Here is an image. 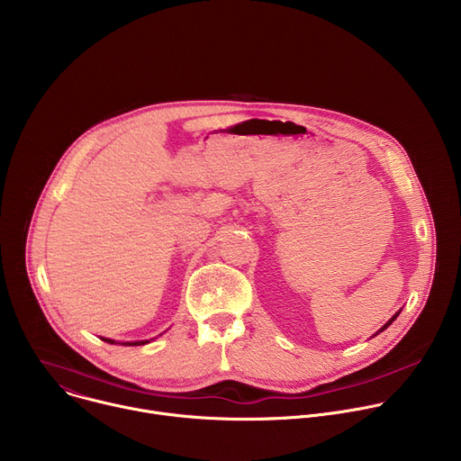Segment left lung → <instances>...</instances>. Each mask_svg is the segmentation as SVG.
<instances>
[{
    "label": "left lung",
    "instance_id": "8db88e82",
    "mask_svg": "<svg viewBox=\"0 0 461 461\" xmlns=\"http://www.w3.org/2000/svg\"><path fill=\"white\" fill-rule=\"evenodd\" d=\"M398 315H400V312H398V313H396V315H393V317H392V319H390V321H388V322H386V324H384V326H383V328H381V330H379V332H383V330H384V328H386V326H390V324H392V321H393V319H396V317H398Z\"/></svg>",
    "mask_w": 461,
    "mask_h": 461
}]
</instances>
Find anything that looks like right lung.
<instances>
[{
	"label": "right lung",
	"instance_id": "add662e5",
	"mask_svg": "<svg viewBox=\"0 0 461 461\" xmlns=\"http://www.w3.org/2000/svg\"><path fill=\"white\" fill-rule=\"evenodd\" d=\"M105 343H114L113 339H104ZM146 343H149V341H135V343H122V345H125V347H139V345H146Z\"/></svg>",
	"mask_w": 461,
	"mask_h": 461
}]
</instances>
